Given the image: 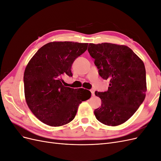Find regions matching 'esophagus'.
Segmentation results:
<instances>
[{"label": "esophagus", "mask_w": 161, "mask_h": 161, "mask_svg": "<svg viewBox=\"0 0 161 161\" xmlns=\"http://www.w3.org/2000/svg\"><path fill=\"white\" fill-rule=\"evenodd\" d=\"M90 91H91V95H92V96H94V95H95V91H94V90L91 89Z\"/></svg>", "instance_id": "obj_1"}]
</instances>
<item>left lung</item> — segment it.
Returning a JSON list of instances; mask_svg holds the SVG:
<instances>
[{
    "label": "left lung",
    "instance_id": "8db88e82",
    "mask_svg": "<svg viewBox=\"0 0 161 161\" xmlns=\"http://www.w3.org/2000/svg\"><path fill=\"white\" fill-rule=\"evenodd\" d=\"M88 52L95 59L99 75L110 82L107 91L95 92L101 99V108L94 111L97 119L111 126L125 122L145 99L143 62L128 46L114 43H89Z\"/></svg>",
    "mask_w": 161,
    "mask_h": 161
}]
</instances>
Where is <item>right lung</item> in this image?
Wrapping results in <instances>:
<instances>
[{"label": "right lung", "mask_w": 161, "mask_h": 161, "mask_svg": "<svg viewBox=\"0 0 161 161\" xmlns=\"http://www.w3.org/2000/svg\"><path fill=\"white\" fill-rule=\"evenodd\" d=\"M88 43L72 42H50L33 56L24 72L27 104L43 123L50 126L65 125L75 118L79 104L91 93L62 83V76H72V63L87 49Z\"/></svg>", "instance_id": "1"}]
</instances>
